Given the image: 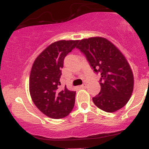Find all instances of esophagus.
<instances>
[{
    "instance_id": "esophagus-1",
    "label": "esophagus",
    "mask_w": 149,
    "mask_h": 149,
    "mask_svg": "<svg viewBox=\"0 0 149 149\" xmlns=\"http://www.w3.org/2000/svg\"><path fill=\"white\" fill-rule=\"evenodd\" d=\"M86 85H87V84L86 83H84V84H83V85H80V88H86Z\"/></svg>"
}]
</instances>
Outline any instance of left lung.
I'll return each instance as SVG.
<instances>
[{
    "instance_id": "obj_1",
    "label": "left lung",
    "mask_w": 149,
    "mask_h": 149,
    "mask_svg": "<svg viewBox=\"0 0 149 149\" xmlns=\"http://www.w3.org/2000/svg\"><path fill=\"white\" fill-rule=\"evenodd\" d=\"M76 47L84 53L94 71L101 73V90L92 98L94 104L108 113L126 105L133 92L134 76L120 50L110 40L100 36L82 39Z\"/></svg>"
}]
</instances>
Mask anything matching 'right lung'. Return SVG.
I'll return each mask as SVG.
<instances>
[{
    "label": "right lung",
    "mask_w": 149,
    "mask_h": 149,
    "mask_svg": "<svg viewBox=\"0 0 149 149\" xmlns=\"http://www.w3.org/2000/svg\"><path fill=\"white\" fill-rule=\"evenodd\" d=\"M78 40H58L47 46L34 61L29 77V92L38 109L47 117L67 116L75 104L76 91L59 88L64 58Z\"/></svg>",
    "instance_id": "1"
}]
</instances>
